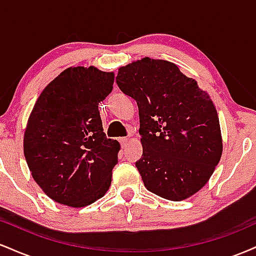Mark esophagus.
I'll return each mask as SVG.
<instances>
[{
    "label": "esophagus",
    "instance_id": "34e87169",
    "mask_svg": "<svg viewBox=\"0 0 256 256\" xmlns=\"http://www.w3.org/2000/svg\"><path fill=\"white\" fill-rule=\"evenodd\" d=\"M119 142H120V144H122V146H125L126 144H128V137H122V138H120Z\"/></svg>",
    "mask_w": 256,
    "mask_h": 256
}]
</instances>
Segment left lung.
<instances>
[{
    "label": "left lung",
    "mask_w": 256,
    "mask_h": 256,
    "mask_svg": "<svg viewBox=\"0 0 256 256\" xmlns=\"http://www.w3.org/2000/svg\"><path fill=\"white\" fill-rule=\"evenodd\" d=\"M116 84L136 100L146 190L182 201L204 186L219 164L222 140L210 95L166 60L144 58L119 68Z\"/></svg>",
    "instance_id": "obj_1"
}]
</instances>
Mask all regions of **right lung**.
Listing matches in <instances>:
<instances>
[{
    "mask_svg": "<svg viewBox=\"0 0 256 256\" xmlns=\"http://www.w3.org/2000/svg\"><path fill=\"white\" fill-rule=\"evenodd\" d=\"M114 73L70 67L46 86L24 134L34 182L58 204L80 208L110 189L120 144L106 137L98 104L113 89Z\"/></svg>",
    "mask_w": 256,
    "mask_h": 256,
    "instance_id": "obj_1",
    "label": "right lung"
}]
</instances>
